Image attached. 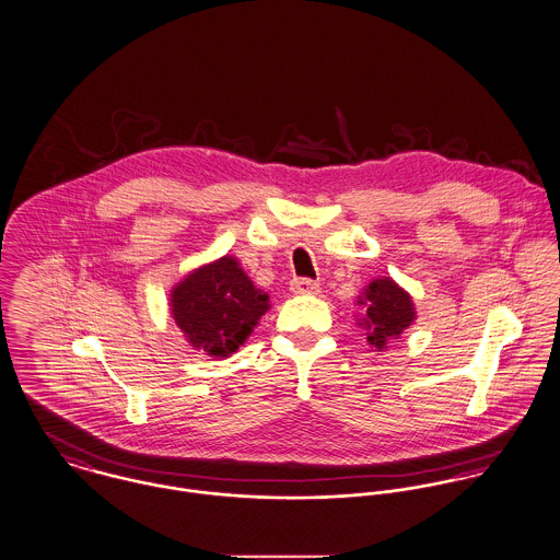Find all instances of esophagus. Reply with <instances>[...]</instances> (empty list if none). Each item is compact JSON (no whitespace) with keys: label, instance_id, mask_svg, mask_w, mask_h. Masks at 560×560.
Wrapping results in <instances>:
<instances>
[{"label":"esophagus","instance_id":"esophagus-1","mask_svg":"<svg viewBox=\"0 0 560 560\" xmlns=\"http://www.w3.org/2000/svg\"><path fill=\"white\" fill-rule=\"evenodd\" d=\"M294 294H317L319 292V283L311 281V279H294L292 288Z\"/></svg>","mask_w":560,"mask_h":560}]
</instances>
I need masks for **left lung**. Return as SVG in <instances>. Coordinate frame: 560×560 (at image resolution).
<instances>
[{"instance_id": "left-lung-1", "label": "left lung", "mask_w": 560, "mask_h": 560, "mask_svg": "<svg viewBox=\"0 0 560 560\" xmlns=\"http://www.w3.org/2000/svg\"><path fill=\"white\" fill-rule=\"evenodd\" d=\"M357 303L365 310L359 326L368 330V341L377 352L386 348L388 339H397L417 317L412 296L390 277L373 279Z\"/></svg>"}]
</instances>
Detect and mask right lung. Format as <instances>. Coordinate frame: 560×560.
Instances as JSON below:
<instances>
[{"instance_id": "1", "label": "right lung", "mask_w": 560, "mask_h": 560, "mask_svg": "<svg viewBox=\"0 0 560 560\" xmlns=\"http://www.w3.org/2000/svg\"><path fill=\"white\" fill-rule=\"evenodd\" d=\"M170 305L188 343L217 359L234 354L270 310L268 294L232 255L195 268L172 290Z\"/></svg>"}]
</instances>
